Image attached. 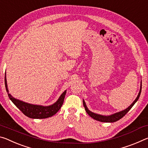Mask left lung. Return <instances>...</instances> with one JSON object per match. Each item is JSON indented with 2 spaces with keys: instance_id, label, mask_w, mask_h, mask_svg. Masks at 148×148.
<instances>
[{
  "instance_id": "left-lung-1",
  "label": "left lung",
  "mask_w": 148,
  "mask_h": 148,
  "mask_svg": "<svg viewBox=\"0 0 148 148\" xmlns=\"http://www.w3.org/2000/svg\"><path fill=\"white\" fill-rule=\"evenodd\" d=\"M141 90H142V83H141V86H140V90L138 95L137 98H136V100L134 101H133V103L131 104V105H130L129 108L126 109V110H123L122 111H120V112L116 113H115V114L111 115H110V116L101 115L96 114V113L91 112L90 110H88V108H87L86 106V103H85V102H84V100H83V105H84V108H85V110L86 111V113H88V114L90 115L92 118H93L94 119H95L96 121H101V122L113 123V122L117 121L121 119L124 117V116L126 114H127L128 112H129V110L132 108V106L134 105V103L136 102L138 100L139 97L140 96V93H141Z\"/></svg>"
}]
</instances>
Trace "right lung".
Returning a JSON list of instances; mask_svg holds the SVG:
<instances>
[{
  "instance_id": "add662e5",
  "label": "right lung",
  "mask_w": 148,
  "mask_h": 148,
  "mask_svg": "<svg viewBox=\"0 0 148 148\" xmlns=\"http://www.w3.org/2000/svg\"><path fill=\"white\" fill-rule=\"evenodd\" d=\"M4 82H5L6 90L9 98L11 101L14 103L17 108H18L24 115L27 116L28 117L32 119H46L50 117H52L55 115L60 109L61 108L63 103H64V98L66 94V90L64 92L58 101L53 105L49 106H42L37 105H33V104L27 103L23 102L22 101L13 98L10 94L8 93V90L7 88V83L6 78L5 75V78H4Z\"/></svg>"
}]
</instances>
